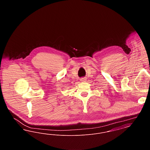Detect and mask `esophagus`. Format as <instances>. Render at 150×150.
I'll list each match as a JSON object with an SVG mask.
<instances>
[{"label":"esophagus","mask_w":150,"mask_h":150,"mask_svg":"<svg viewBox=\"0 0 150 150\" xmlns=\"http://www.w3.org/2000/svg\"><path fill=\"white\" fill-rule=\"evenodd\" d=\"M86 79L85 78H82L80 79V81H86Z\"/></svg>","instance_id":"esophagus-1"}]
</instances>
